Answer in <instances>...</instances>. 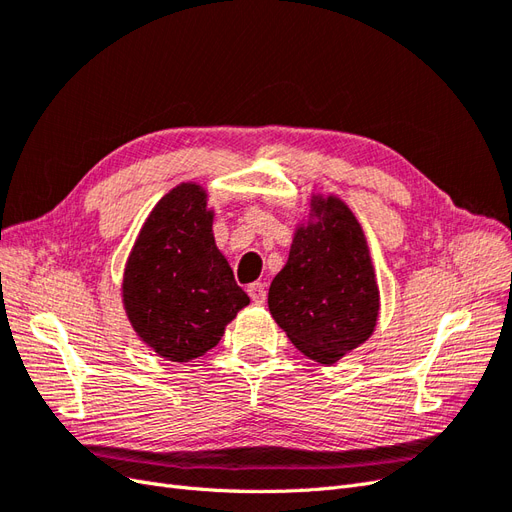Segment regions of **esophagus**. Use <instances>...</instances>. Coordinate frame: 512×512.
Wrapping results in <instances>:
<instances>
[{
  "instance_id": "esophagus-1",
  "label": "esophagus",
  "mask_w": 512,
  "mask_h": 512,
  "mask_svg": "<svg viewBox=\"0 0 512 512\" xmlns=\"http://www.w3.org/2000/svg\"><path fill=\"white\" fill-rule=\"evenodd\" d=\"M247 294H250V299H252L256 305H262V303H265V299H267V288H265V284L256 282V284L247 286Z\"/></svg>"
}]
</instances>
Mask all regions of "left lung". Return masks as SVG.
Instances as JSON below:
<instances>
[{
    "label": "left lung",
    "mask_w": 512,
    "mask_h": 512,
    "mask_svg": "<svg viewBox=\"0 0 512 512\" xmlns=\"http://www.w3.org/2000/svg\"><path fill=\"white\" fill-rule=\"evenodd\" d=\"M314 211L318 222L297 230L273 277L269 309L305 356L331 365L374 331L380 294L352 211L337 198L316 200Z\"/></svg>",
    "instance_id": "left-lung-1"
}]
</instances>
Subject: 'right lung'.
<instances>
[{"label": "right lung", "instance_id": "obj_1", "mask_svg": "<svg viewBox=\"0 0 512 512\" xmlns=\"http://www.w3.org/2000/svg\"><path fill=\"white\" fill-rule=\"evenodd\" d=\"M205 198L192 183L168 192L147 218L123 277L134 331L177 363L218 346L226 324L250 303L215 247Z\"/></svg>", "mask_w": 512, "mask_h": 512}]
</instances>
